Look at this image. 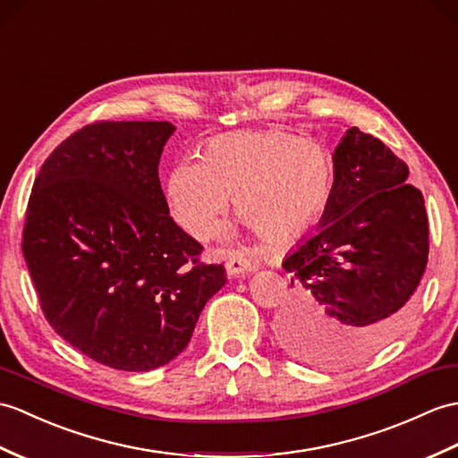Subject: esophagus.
Wrapping results in <instances>:
<instances>
[{
    "label": "esophagus",
    "mask_w": 458,
    "mask_h": 458,
    "mask_svg": "<svg viewBox=\"0 0 458 458\" xmlns=\"http://www.w3.org/2000/svg\"><path fill=\"white\" fill-rule=\"evenodd\" d=\"M259 269V263L258 261H251L248 259L246 255L240 253V251H232L228 253V259H226V273L230 277H236V275L242 273H250V271H258Z\"/></svg>",
    "instance_id": "obj_1"
}]
</instances>
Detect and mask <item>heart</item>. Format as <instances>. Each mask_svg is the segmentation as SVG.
I'll return each mask as SVG.
<instances>
[{
    "instance_id": "1",
    "label": "heart",
    "mask_w": 458,
    "mask_h": 458,
    "mask_svg": "<svg viewBox=\"0 0 458 458\" xmlns=\"http://www.w3.org/2000/svg\"><path fill=\"white\" fill-rule=\"evenodd\" d=\"M334 159L322 146L284 131L216 136L200 162L183 159L167 177L174 220L207 240L233 195V208L263 238L286 242L324 215L334 189Z\"/></svg>"
}]
</instances>
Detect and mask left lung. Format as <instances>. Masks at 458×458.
<instances>
[{
  "label": "left lung",
  "instance_id": "1",
  "mask_svg": "<svg viewBox=\"0 0 458 458\" xmlns=\"http://www.w3.org/2000/svg\"><path fill=\"white\" fill-rule=\"evenodd\" d=\"M334 169L320 228L283 261L296 289L283 342L318 367L357 363L402 332L429 253L423 195L390 148L353 126Z\"/></svg>",
  "mask_w": 458,
  "mask_h": 458
}]
</instances>
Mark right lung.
<instances>
[{
    "instance_id": "1",
    "label": "right lung",
    "mask_w": 458,
    "mask_h": 458,
    "mask_svg": "<svg viewBox=\"0 0 458 458\" xmlns=\"http://www.w3.org/2000/svg\"><path fill=\"white\" fill-rule=\"evenodd\" d=\"M174 131L165 121L83 126L47 157L29 199L23 255L42 312L111 369L175 359L226 283L169 216L157 165Z\"/></svg>"
}]
</instances>
